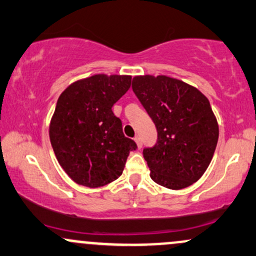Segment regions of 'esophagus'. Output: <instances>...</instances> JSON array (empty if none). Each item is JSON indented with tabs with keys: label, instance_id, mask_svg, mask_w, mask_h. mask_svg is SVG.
Returning a JSON list of instances; mask_svg holds the SVG:
<instances>
[{
	"label": "esophagus",
	"instance_id": "obj_1",
	"mask_svg": "<svg viewBox=\"0 0 256 256\" xmlns=\"http://www.w3.org/2000/svg\"><path fill=\"white\" fill-rule=\"evenodd\" d=\"M134 142L137 143V146L138 148H142V140H140V136H136L134 137Z\"/></svg>",
	"mask_w": 256,
	"mask_h": 256
}]
</instances>
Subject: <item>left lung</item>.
Masks as SVG:
<instances>
[{
  "mask_svg": "<svg viewBox=\"0 0 256 256\" xmlns=\"http://www.w3.org/2000/svg\"><path fill=\"white\" fill-rule=\"evenodd\" d=\"M132 90L158 131L154 146L143 149L150 178L173 190L198 182L212 161L219 137L208 98L166 76H137Z\"/></svg>",
  "mask_w": 256,
  "mask_h": 256,
  "instance_id": "1",
  "label": "left lung"
}]
</instances>
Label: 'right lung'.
<instances>
[{
  "mask_svg": "<svg viewBox=\"0 0 256 256\" xmlns=\"http://www.w3.org/2000/svg\"><path fill=\"white\" fill-rule=\"evenodd\" d=\"M130 86V76L95 74L74 82L58 98L49 137L58 164L77 184L98 188L116 180L137 149L112 110Z\"/></svg>",
  "mask_w": 256,
  "mask_h": 256,
  "instance_id": "1",
  "label": "right lung"
}]
</instances>
